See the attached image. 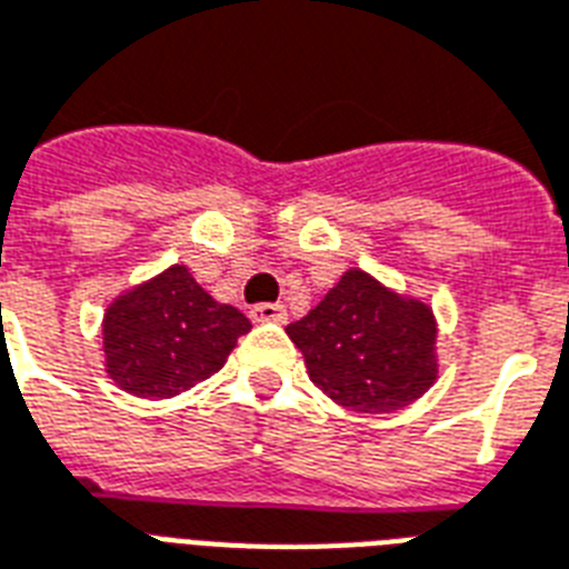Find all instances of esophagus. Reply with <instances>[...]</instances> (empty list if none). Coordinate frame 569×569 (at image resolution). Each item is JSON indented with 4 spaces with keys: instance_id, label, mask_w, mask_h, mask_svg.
<instances>
[{
    "instance_id": "obj_1",
    "label": "esophagus",
    "mask_w": 569,
    "mask_h": 569,
    "mask_svg": "<svg viewBox=\"0 0 569 569\" xmlns=\"http://www.w3.org/2000/svg\"><path fill=\"white\" fill-rule=\"evenodd\" d=\"M254 323H288V308L279 302H261L249 311Z\"/></svg>"
}]
</instances>
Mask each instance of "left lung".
I'll use <instances>...</instances> for the list:
<instances>
[{"instance_id": "1", "label": "left lung", "mask_w": 569, "mask_h": 569, "mask_svg": "<svg viewBox=\"0 0 569 569\" xmlns=\"http://www.w3.org/2000/svg\"><path fill=\"white\" fill-rule=\"evenodd\" d=\"M288 335L317 389L356 412L409 407L439 373L433 308L356 267Z\"/></svg>"}]
</instances>
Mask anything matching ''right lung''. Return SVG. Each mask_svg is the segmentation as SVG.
<instances>
[{
  "label": "right lung",
  "mask_w": 569,
  "mask_h": 569,
  "mask_svg": "<svg viewBox=\"0 0 569 569\" xmlns=\"http://www.w3.org/2000/svg\"><path fill=\"white\" fill-rule=\"evenodd\" d=\"M249 329V317L216 302L174 263L106 308V373L136 398H174L213 377Z\"/></svg>",
  "instance_id": "obj_1"
}]
</instances>
